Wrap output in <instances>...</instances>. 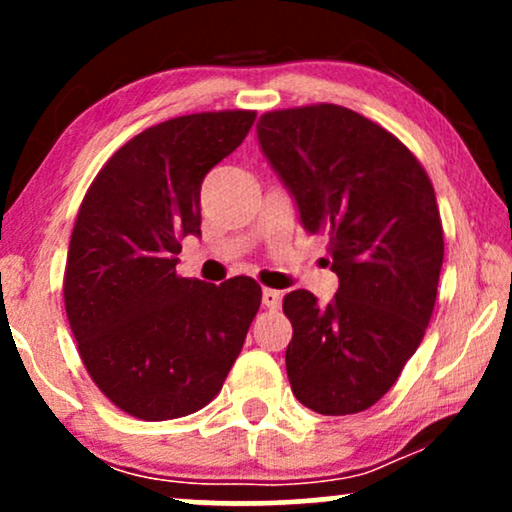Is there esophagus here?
<instances>
[{
	"label": "esophagus",
	"mask_w": 512,
	"mask_h": 512,
	"mask_svg": "<svg viewBox=\"0 0 512 512\" xmlns=\"http://www.w3.org/2000/svg\"><path fill=\"white\" fill-rule=\"evenodd\" d=\"M279 303H282V296H279V291L263 289V305L268 307V310H277Z\"/></svg>",
	"instance_id": "1"
}]
</instances>
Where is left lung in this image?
Segmentation results:
<instances>
[{
    "mask_svg": "<svg viewBox=\"0 0 512 512\" xmlns=\"http://www.w3.org/2000/svg\"><path fill=\"white\" fill-rule=\"evenodd\" d=\"M256 132L340 279L326 307L305 289L284 296L293 396L319 415L363 412L394 387L436 305L445 242L431 179L401 139L338 104L268 111Z\"/></svg>",
    "mask_w": 512,
    "mask_h": 512,
    "instance_id": "8db88e82",
    "label": "left lung"
}]
</instances>
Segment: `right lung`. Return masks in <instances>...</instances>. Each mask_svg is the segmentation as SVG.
Returning <instances> with one entry per match:
<instances>
[{"label": "right lung", "instance_id": "right-lung-1", "mask_svg": "<svg viewBox=\"0 0 512 512\" xmlns=\"http://www.w3.org/2000/svg\"><path fill=\"white\" fill-rule=\"evenodd\" d=\"M256 111H202L153 125L111 156L69 240L65 310L79 356L116 408L146 422L212 401L261 307L251 277L177 275L181 237L200 235V186L244 142Z\"/></svg>", "mask_w": 512, "mask_h": 512}]
</instances>
